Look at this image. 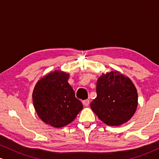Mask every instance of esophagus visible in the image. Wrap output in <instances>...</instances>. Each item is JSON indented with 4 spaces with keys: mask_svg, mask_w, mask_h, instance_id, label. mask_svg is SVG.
<instances>
[{
    "mask_svg": "<svg viewBox=\"0 0 159 159\" xmlns=\"http://www.w3.org/2000/svg\"><path fill=\"white\" fill-rule=\"evenodd\" d=\"M83 104L84 105L85 107H88L89 105V100H84V101H83Z\"/></svg>",
    "mask_w": 159,
    "mask_h": 159,
    "instance_id": "obj_1",
    "label": "esophagus"
}]
</instances>
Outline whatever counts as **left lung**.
<instances>
[{
  "label": "left lung",
  "instance_id": "8db88e82",
  "mask_svg": "<svg viewBox=\"0 0 159 159\" xmlns=\"http://www.w3.org/2000/svg\"><path fill=\"white\" fill-rule=\"evenodd\" d=\"M96 92L97 97L91 103V108L108 125L124 124L136 111L137 89L131 80L119 71H111L100 76Z\"/></svg>",
  "mask_w": 159,
  "mask_h": 159
}]
</instances>
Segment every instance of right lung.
<instances>
[{
  "label": "right lung",
  "mask_w": 159,
  "mask_h": 159,
  "mask_svg": "<svg viewBox=\"0 0 159 159\" xmlns=\"http://www.w3.org/2000/svg\"><path fill=\"white\" fill-rule=\"evenodd\" d=\"M68 79L69 74L55 70L37 82L32 94L38 116L54 128L70 124L83 107L75 97Z\"/></svg>",
  "instance_id": "1"
}]
</instances>
